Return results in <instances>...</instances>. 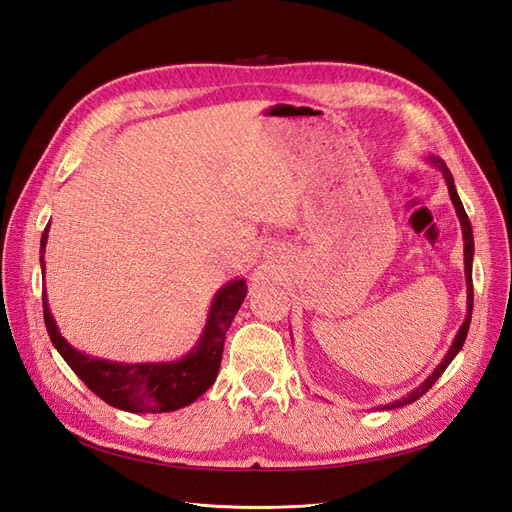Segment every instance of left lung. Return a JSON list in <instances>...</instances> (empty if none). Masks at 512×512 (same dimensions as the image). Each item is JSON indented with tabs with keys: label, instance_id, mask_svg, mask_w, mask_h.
Segmentation results:
<instances>
[{
	"label": "left lung",
	"instance_id": "left-lung-1",
	"mask_svg": "<svg viewBox=\"0 0 512 512\" xmlns=\"http://www.w3.org/2000/svg\"><path fill=\"white\" fill-rule=\"evenodd\" d=\"M421 158H423V162H427L429 166H433V168L440 170V173H442V177H444V181H446V188H448V196H451V200H453V207H455V213H457L459 224H461V235H463V271H466V288H468V314H466V320H463V324L459 327V331H457V335H455V339H453L451 348H448V352L444 354V359L438 363V367L433 369L431 374H429L421 384H418L416 389H412L408 395L391 401V404L378 406L376 410H395V408L412 404V401H416L418 397H423V395L431 389L433 382H436V380L444 374V369L453 363V359L459 354V350L463 348V342H466V337H468L470 320H472V303H474V297H472V294H474V290H472V260H474V235H472V224H470V220H468L466 209H463V205H461V198H459V194H457V190H455V179H453V175H451V170H448V166L444 164V160L438 158V156H433V153H429V156H421Z\"/></svg>",
	"mask_w": 512,
	"mask_h": 512
}]
</instances>
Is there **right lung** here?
<instances>
[{
  "instance_id": "add662e5",
  "label": "right lung",
  "mask_w": 512,
  "mask_h": 512,
  "mask_svg": "<svg viewBox=\"0 0 512 512\" xmlns=\"http://www.w3.org/2000/svg\"><path fill=\"white\" fill-rule=\"evenodd\" d=\"M49 226L51 224H46L40 239L42 273ZM245 294V277H235V280L226 282L213 294L205 329L190 352L183 354L181 359L160 363H119L89 356L74 348L59 333L49 299H46V290L42 292V307L44 324L53 346L91 391L117 410L132 414H160L190 406L211 389L220 371L226 331L245 301Z\"/></svg>"
}]
</instances>
